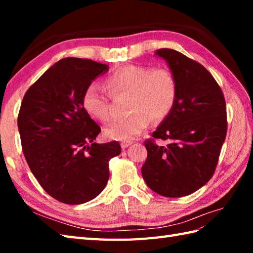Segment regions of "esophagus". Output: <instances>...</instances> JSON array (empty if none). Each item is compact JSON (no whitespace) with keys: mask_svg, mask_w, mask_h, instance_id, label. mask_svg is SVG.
<instances>
[{"mask_svg":"<svg viewBox=\"0 0 253 253\" xmlns=\"http://www.w3.org/2000/svg\"><path fill=\"white\" fill-rule=\"evenodd\" d=\"M131 143H132V141H130V140H124V141L121 142V147H122L123 149H126V148L129 147Z\"/></svg>","mask_w":253,"mask_h":253,"instance_id":"esophagus-1","label":"esophagus"}]
</instances>
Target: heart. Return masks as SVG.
I'll return each instance as SVG.
<instances>
[{
  "mask_svg": "<svg viewBox=\"0 0 253 253\" xmlns=\"http://www.w3.org/2000/svg\"><path fill=\"white\" fill-rule=\"evenodd\" d=\"M105 84L114 95L128 93V111L131 114L105 128L107 138L129 140L148 128L151 123L169 116L177 96V80L168 68L126 65L106 77ZM83 106L90 117L100 122L110 120L109 98L99 84L87 85Z\"/></svg>",
  "mask_w": 253,
  "mask_h": 253,
  "instance_id": "heart-1",
  "label": "heart"
}]
</instances>
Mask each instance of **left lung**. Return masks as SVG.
<instances>
[{
    "label": "left lung",
    "instance_id": "left-lung-1",
    "mask_svg": "<svg viewBox=\"0 0 253 253\" xmlns=\"http://www.w3.org/2000/svg\"><path fill=\"white\" fill-rule=\"evenodd\" d=\"M177 80V96L169 116L152 137L168 146L144 142L148 157L141 173L150 189L178 198L200 189L215 170L226 137V104L215 79L201 64L171 49L154 53Z\"/></svg>",
    "mask_w": 253,
    "mask_h": 253
}]
</instances>
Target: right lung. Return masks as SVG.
<instances>
[{
	"mask_svg": "<svg viewBox=\"0 0 253 253\" xmlns=\"http://www.w3.org/2000/svg\"><path fill=\"white\" fill-rule=\"evenodd\" d=\"M109 65L65 57L27 91L18 114L21 147L32 174L56 200H92L109 180V161L121 153L117 141L94 142L101 131L83 106L87 85Z\"/></svg>",
	"mask_w": 253,
	"mask_h": 253,
	"instance_id": "add662e5",
	"label": "right lung"
}]
</instances>
